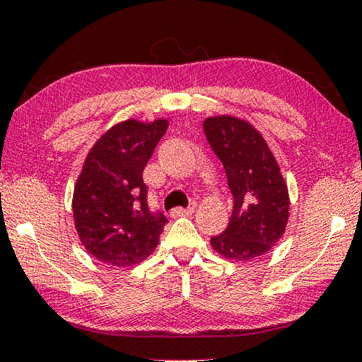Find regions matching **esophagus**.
<instances>
[{
  "label": "esophagus",
  "mask_w": 362,
  "mask_h": 362,
  "mask_svg": "<svg viewBox=\"0 0 362 362\" xmlns=\"http://www.w3.org/2000/svg\"><path fill=\"white\" fill-rule=\"evenodd\" d=\"M194 213V206H189V208H175L171 211L173 218H180V216H191Z\"/></svg>",
  "instance_id": "obj_1"
}]
</instances>
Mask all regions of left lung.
<instances>
[{
    "label": "left lung",
    "instance_id": "left-lung-1",
    "mask_svg": "<svg viewBox=\"0 0 362 362\" xmlns=\"http://www.w3.org/2000/svg\"><path fill=\"white\" fill-rule=\"evenodd\" d=\"M203 129L223 163L234 201L228 228L211 238L214 251L238 261L266 255L289 218L288 187L273 153L250 123L233 116L208 118Z\"/></svg>",
    "mask_w": 362,
    "mask_h": 362
}]
</instances>
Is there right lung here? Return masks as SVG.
Wrapping results in <instances>:
<instances>
[{"label":"right lung","mask_w":362,"mask_h":362,"mask_svg":"<svg viewBox=\"0 0 362 362\" xmlns=\"http://www.w3.org/2000/svg\"><path fill=\"white\" fill-rule=\"evenodd\" d=\"M166 129V119H129L89 151L74 186L73 216L83 246L98 261L138 264L158 246L168 218L149 208L143 171Z\"/></svg>","instance_id":"1"}]
</instances>
